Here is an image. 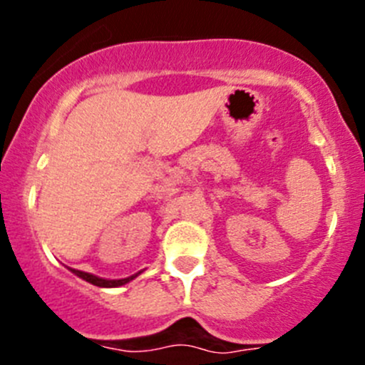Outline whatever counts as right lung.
<instances>
[{"instance_id": "right-lung-1", "label": "right lung", "mask_w": 365, "mask_h": 365, "mask_svg": "<svg viewBox=\"0 0 365 365\" xmlns=\"http://www.w3.org/2000/svg\"><path fill=\"white\" fill-rule=\"evenodd\" d=\"M70 270L73 272V274L77 275V277L84 279V281L91 282L93 286H101V288H116V286H123L127 284L128 281H132L134 277H138V274L132 275V277H127V279H120V281H108V279H101V277H95V275L91 274H86V272H81V270H73V268H70ZM141 274V272H139Z\"/></svg>"}]
</instances>
